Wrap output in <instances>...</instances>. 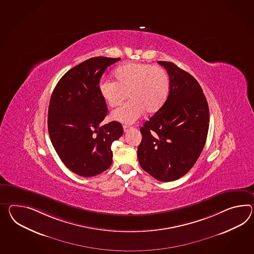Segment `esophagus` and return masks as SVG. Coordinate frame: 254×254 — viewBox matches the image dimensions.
<instances>
[{
    "label": "esophagus",
    "mask_w": 254,
    "mask_h": 254,
    "mask_svg": "<svg viewBox=\"0 0 254 254\" xmlns=\"http://www.w3.org/2000/svg\"><path fill=\"white\" fill-rule=\"evenodd\" d=\"M123 128H124L125 133H127V132H128V131H130V130L132 129L133 127H128V126H124V127H123Z\"/></svg>",
    "instance_id": "34e87169"
}]
</instances>
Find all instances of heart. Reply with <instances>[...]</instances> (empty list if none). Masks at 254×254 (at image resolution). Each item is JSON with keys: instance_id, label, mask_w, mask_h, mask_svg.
I'll return each instance as SVG.
<instances>
[{"instance_id": "b5f03b06", "label": "heart", "mask_w": 254, "mask_h": 254, "mask_svg": "<svg viewBox=\"0 0 254 254\" xmlns=\"http://www.w3.org/2000/svg\"><path fill=\"white\" fill-rule=\"evenodd\" d=\"M116 82L102 81L98 90L111 108L119 106L127 96L129 101L111 114V118L125 124H133L145 110L155 113L161 109L169 94L170 81L165 69L147 63H127L118 67Z\"/></svg>"}]
</instances>
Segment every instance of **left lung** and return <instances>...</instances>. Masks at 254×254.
Listing matches in <instances>:
<instances>
[{
	"mask_svg": "<svg viewBox=\"0 0 254 254\" xmlns=\"http://www.w3.org/2000/svg\"><path fill=\"white\" fill-rule=\"evenodd\" d=\"M170 77L165 103L140 127V166L155 179L172 182L188 173L204 149L209 108L198 81L173 62H158Z\"/></svg>",
	"mask_w": 254,
	"mask_h": 254,
	"instance_id": "obj_1",
	"label": "left lung"
}]
</instances>
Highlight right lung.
Instances as JSON below:
<instances>
[{"mask_svg": "<svg viewBox=\"0 0 254 254\" xmlns=\"http://www.w3.org/2000/svg\"><path fill=\"white\" fill-rule=\"evenodd\" d=\"M118 61L95 57L75 66L62 76L50 98L48 127L52 145L65 166L82 177L111 166L112 143L123 134L117 121L101 126L107 106L98 90L105 69Z\"/></svg>", "mask_w": 254, "mask_h": 254, "instance_id": "1", "label": "right lung"}]
</instances>
